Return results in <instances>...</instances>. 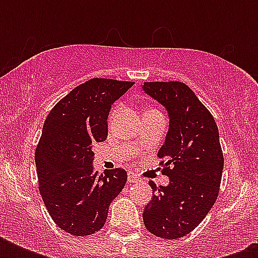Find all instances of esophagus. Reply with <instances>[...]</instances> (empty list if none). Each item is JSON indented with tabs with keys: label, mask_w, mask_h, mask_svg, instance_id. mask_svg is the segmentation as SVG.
<instances>
[{
	"label": "esophagus",
	"mask_w": 258,
	"mask_h": 258,
	"mask_svg": "<svg viewBox=\"0 0 258 258\" xmlns=\"http://www.w3.org/2000/svg\"><path fill=\"white\" fill-rule=\"evenodd\" d=\"M127 179H128L130 183H134V182H138V180H139V175H137V174L133 171H128L127 172Z\"/></svg>",
	"instance_id": "obj_1"
}]
</instances>
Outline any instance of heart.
Returning <instances> with one entry per match:
<instances>
[{"label": "heart", "instance_id": "obj_1", "mask_svg": "<svg viewBox=\"0 0 258 258\" xmlns=\"http://www.w3.org/2000/svg\"><path fill=\"white\" fill-rule=\"evenodd\" d=\"M150 111H151V109H150Z\"/></svg>", "mask_w": 258, "mask_h": 258}]
</instances>
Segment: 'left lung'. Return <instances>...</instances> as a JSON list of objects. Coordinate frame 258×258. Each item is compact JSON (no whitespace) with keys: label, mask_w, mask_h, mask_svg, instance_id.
<instances>
[{"label":"left lung","mask_w":258,"mask_h":258,"mask_svg":"<svg viewBox=\"0 0 258 258\" xmlns=\"http://www.w3.org/2000/svg\"><path fill=\"white\" fill-rule=\"evenodd\" d=\"M143 89L169 111L170 127L158 151L167 186L150 180L154 194L143 212L151 234L175 240L192 232L216 204L224 154L214 117L182 82H145Z\"/></svg>","instance_id":"8db88e82"}]
</instances>
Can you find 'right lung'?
Segmentation results:
<instances>
[{"label":"right lung","mask_w":258,"mask_h":258,"mask_svg":"<svg viewBox=\"0 0 258 258\" xmlns=\"http://www.w3.org/2000/svg\"><path fill=\"white\" fill-rule=\"evenodd\" d=\"M133 82L93 78L64 96L45 119L34 153L38 190L54 224L72 236L99 232L127 182L124 169L93 171L92 145L108 135L111 105Z\"/></svg>","instance_id":"1"}]
</instances>
